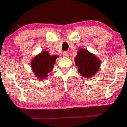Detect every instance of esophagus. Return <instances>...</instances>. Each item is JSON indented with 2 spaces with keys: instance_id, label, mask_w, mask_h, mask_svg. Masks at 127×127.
<instances>
[{
  "instance_id": "esophagus-1",
  "label": "esophagus",
  "mask_w": 127,
  "mask_h": 127,
  "mask_svg": "<svg viewBox=\"0 0 127 127\" xmlns=\"http://www.w3.org/2000/svg\"><path fill=\"white\" fill-rule=\"evenodd\" d=\"M63 56H64V57H68V52L66 51H64L63 52Z\"/></svg>"
}]
</instances>
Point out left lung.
<instances>
[{
  "label": "left lung",
  "mask_w": 127,
  "mask_h": 127,
  "mask_svg": "<svg viewBox=\"0 0 127 127\" xmlns=\"http://www.w3.org/2000/svg\"><path fill=\"white\" fill-rule=\"evenodd\" d=\"M75 59L78 71L84 77H92L99 70L100 60L86 49H80Z\"/></svg>",
  "instance_id": "obj_1"
}]
</instances>
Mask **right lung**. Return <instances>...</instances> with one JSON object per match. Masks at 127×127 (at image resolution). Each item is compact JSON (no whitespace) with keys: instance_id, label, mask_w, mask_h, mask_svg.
I'll return each mask as SVG.
<instances>
[{"instance_id":"add662e5","label":"right lung","mask_w":127,"mask_h":127,"mask_svg":"<svg viewBox=\"0 0 127 127\" xmlns=\"http://www.w3.org/2000/svg\"><path fill=\"white\" fill-rule=\"evenodd\" d=\"M57 57V56H51L47 51H43L32 59V69L38 79H43L48 77V73L52 70Z\"/></svg>"}]
</instances>
